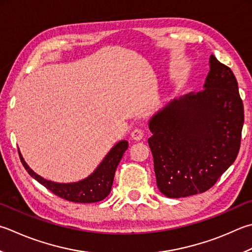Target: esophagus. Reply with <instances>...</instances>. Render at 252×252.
I'll use <instances>...</instances> for the list:
<instances>
[{"label":"esophagus","instance_id":"34e87169","mask_svg":"<svg viewBox=\"0 0 252 252\" xmlns=\"http://www.w3.org/2000/svg\"><path fill=\"white\" fill-rule=\"evenodd\" d=\"M143 135H144V134H143V131L141 129H134V130H133V132L131 133L132 139L135 140V141L142 140L143 139Z\"/></svg>","mask_w":252,"mask_h":252}]
</instances>
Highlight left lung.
<instances>
[{
	"instance_id": "1",
	"label": "left lung",
	"mask_w": 252,
	"mask_h": 252,
	"mask_svg": "<svg viewBox=\"0 0 252 252\" xmlns=\"http://www.w3.org/2000/svg\"><path fill=\"white\" fill-rule=\"evenodd\" d=\"M203 88L169 101L149 121L157 187L168 198L209 190L238 155L243 100L234 73L213 54Z\"/></svg>"
}]
</instances>
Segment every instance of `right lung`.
I'll return each instance as SVG.
<instances>
[{
  "label": "right lung",
  "instance_id": "1",
  "mask_svg": "<svg viewBox=\"0 0 252 252\" xmlns=\"http://www.w3.org/2000/svg\"><path fill=\"white\" fill-rule=\"evenodd\" d=\"M127 146L129 143L126 140L118 142L90 176L77 182H68V184H60L42 178L26 164L19 150L18 153L28 174L39 184L50 190L52 193L75 203H94L103 200L110 193L116 169L123 154L127 150Z\"/></svg>",
  "mask_w": 252,
  "mask_h": 252
}]
</instances>
